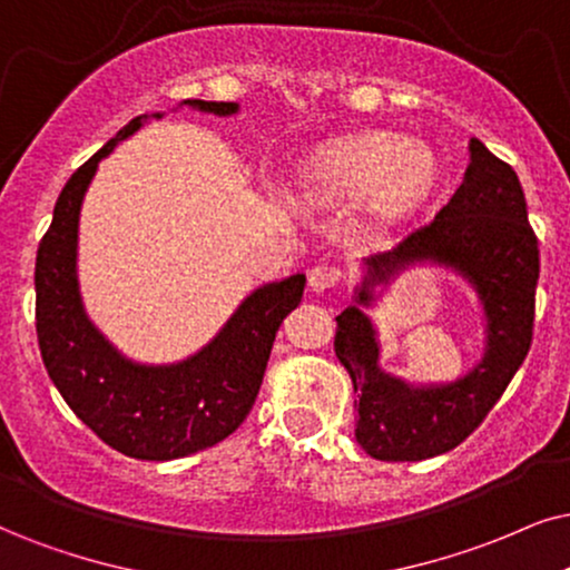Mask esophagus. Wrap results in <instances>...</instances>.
Here are the masks:
<instances>
[{
	"label": "esophagus",
	"instance_id": "34e87169",
	"mask_svg": "<svg viewBox=\"0 0 570 570\" xmlns=\"http://www.w3.org/2000/svg\"><path fill=\"white\" fill-rule=\"evenodd\" d=\"M342 278H344V271L338 268V265L323 263V265H315V268L309 271L307 284L313 292H323V289H331V286L342 284Z\"/></svg>",
	"mask_w": 570,
	"mask_h": 570
}]
</instances>
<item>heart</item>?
<instances>
[{
	"label": "heart",
	"instance_id": "heart-1",
	"mask_svg": "<svg viewBox=\"0 0 570 570\" xmlns=\"http://www.w3.org/2000/svg\"><path fill=\"white\" fill-rule=\"evenodd\" d=\"M434 168L423 153H405L397 141H376L350 147L318 168V181L328 194L355 197L379 189V205L400 213L431 186Z\"/></svg>",
	"mask_w": 570,
	"mask_h": 570
}]
</instances>
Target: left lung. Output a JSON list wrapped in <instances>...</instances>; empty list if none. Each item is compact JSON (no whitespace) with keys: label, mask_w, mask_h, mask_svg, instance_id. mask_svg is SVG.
Returning a JSON list of instances; mask_svg holds the SVG:
<instances>
[{"label":"left lung","mask_w":570,"mask_h":570,"mask_svg":"<svg viewBox=\"0 0 570 570\" xmlns=\"http://www.w3.org/2000/svg\"><path fill=\"white\" fill-rule=\"evenodd\" d=\"M471 163L450 202L397 249L365 261L355 305L336 315L334 350L355 386V439L386 463L426 460L455 450L481 426L529 355L539 281V242L529 226L515 170L471 139ZM436 262L458 269L478 289L488 318L482 363L452 385H407L377 365L375 330L362 305L372 286L405 264Z\"/></svg>","instance_id":"8db88e82"}]
</instances>
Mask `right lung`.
<instances>
[{"label": "right lung", "mask_w": 570, "mask_h": 570, "mask_svg": "<svg viewBox=\"0 0 570 570\" xmlns=\"http://www.w3.org/2000/svg\"><path fill=\"white\" fill-rule=\"evenodd\" d=\"M184 105L213 115L239 110L236 102L205 99ZM147 120L139 115L120 128L57 197L52 226L36 252V336L57 392L105 444L128 458L176 460L223 442L249 415L276 331L305 292V273L252 292L220 334L181 363L141 365L120 355L89 321L78 292V215L99 160Z\"/></svg>", "instance_id": "add662e5"}]
</instances>
